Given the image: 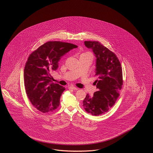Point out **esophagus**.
Masks as SVG:
<instances>
[{
    "label": "esophagus",
    "instance_id": "esophagus-1",
    "mask_svg": "<svg viewBox=\"0 0 153 153\" xmlns=\"http://www.w3.org/2000/svg\"><path fill=\"white\" fill-rule=\"evenodd\" d=\"M68 88L71 89V90H77L78 89L77 88L74 87V86H69Z\"/></svg>",
    "mask_w": 153,
    "mask_h": 153
}]
</instances>
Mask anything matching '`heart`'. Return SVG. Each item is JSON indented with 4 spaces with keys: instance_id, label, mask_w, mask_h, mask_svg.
I'll return each mask as SVG.
<instances>
[{
    "instance_id": "b5f03b06",
    "label": "heart",
    "mask_w": 153,
    "mask_h": 153,
    "mask_svg": "<svg viewBox=\"0 0 153 153\" xmlns=\"http://www.w3.org/2000/svg\"><path fill=\"white\" fill-rule=\"evenodd\" d=\"M85 54H90L89 53H85L82 54V55H85Z\"/></svg>"
}]
</instances>
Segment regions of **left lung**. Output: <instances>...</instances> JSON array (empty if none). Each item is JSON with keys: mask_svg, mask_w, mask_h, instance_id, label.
<instances>
[{"mask_svg": "<svg viewBox=\"0 0 153 153\" xmlns=\"http://www.w3.org/2000/svg\"><path fill=\"white\" fill-rule=\"evenodd\" d=\"M85 45L91 49L96 57L94 82L97 91L93 97L88 94L84 99L83 107L93 116L104 114L113 106L120 96L122 80V70L120 62L116 54L98 42L85 41Z\"/></svg>", "mask_w": 153, "mask_h": 153, "instance_id": "obj_1", "label": "left lung"}]
</instances>
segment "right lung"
Instances as JSON below:
<instances>
[{
	"mask_svg": "<svg viewBox=\"0 0 153 153\" xmlns=\"http://www.w3.org/2000/svg\"><path fill=\"white\" fill-rule=\"evenodd\" d=\"M77 47L65 42H47L29 56L24 69L25 87L29 100L39 111L48 113L59 107L65 88L53 82L51 74L58 68L60 58Z\"/></svg>",
	"mask_w": 153,
	"mask_h": 153,
	"instance_id": "add662e5",
	"label": "right lung"
}]
</instances>
